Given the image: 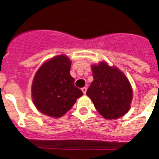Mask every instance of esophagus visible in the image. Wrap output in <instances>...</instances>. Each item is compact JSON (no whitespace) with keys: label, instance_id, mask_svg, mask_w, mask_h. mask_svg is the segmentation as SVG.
<instances>
[{"label":"esophagus","instance_id":"34e87169","mask_svg":"<svg viewBox=\"0 0 159 159\" xmlns=\"http://www.w3.org/2000/svg\"><path fill=\"white\" fill-rule=\"evenodd\" d=\"M82 92H84V94H86V92H87V88H86V87H84V88H82Z\"/></svg>","mask_w":159,"mask_h":159}]
</instances>
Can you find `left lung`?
Listing matches in <instances>:
<instances>
[{"mask_svg": "<svg viewBox=\"0 0 159 159\" xmlns=\"http://www.w3.org/2000/svg\"><path fill=\"white\" fill-rule=\"evenodd\" d=\"M94 80L87 91L95 109L103 118L116 119L130 109L132 88L127 78L116 67L101 62L92 66Z\"/></svg>", "mask_w": 159, "mask_h": 159, "instance_id": "1", "label": "left lung"}]
</instances>
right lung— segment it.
Segmentation results:
<instances>
[{
	"mask_svg": "<svg viewBox=\"0 0 159 159\" xmlns=\"http://www.w3.org/2000/svg\"><path fill=\"white\" fill-rule=\"evenodd\" d=\"M71 61L64 55L45 62L38 69L32 85L33 102L41 113L51 117L64 116L83 92L70 75Z\"/></svg>",
	"mask_w": 159,
	"mask_h": 159,
	"instance_id": "add662e5",
	"label": "right lung"
}]
</instances>
